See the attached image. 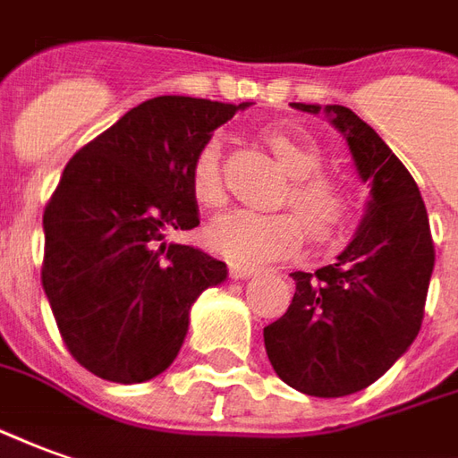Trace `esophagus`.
Listing matches in <instances>:
<instances>
[{"mask_svg": "<svg viewBox=\"0 0 458 458\" xmlns=\"http://www.w3.org/2000/svg\"><path fill=\"white\" fill-rule=\"evenodd\" d=\"M228 273L233 280H245V277H252L255 275V267L245 265V262H228Z\"/></svg>", "mask_w": 458, "mask_h": 458, "instance_id": "obj_1", "label": "esophagus"}]
</instances>
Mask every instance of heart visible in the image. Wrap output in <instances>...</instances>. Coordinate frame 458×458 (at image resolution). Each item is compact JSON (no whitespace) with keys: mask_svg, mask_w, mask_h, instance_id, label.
<instances>
[{"mask_svg":"<svg viewBox=\"0 0 458 458\" xmlns=\"http://www.w3.org/2000/svg\"><path fill=\"white\" fill-rule=\"evenodd\" d=\"M262 140L283 161L293 175L290 188L284 191L283 203L296 210L277 213H255V210H233L208 225V245L233 260L270 262L295 252L305 238L327 242L340 235L350 223L354 210L350 185L337 175L322 174L325 153L318 140L290 126H267ZM191 193L203 208H218L225 203V181H223V151L218 139H208L191 161Z\"/></svg>","mask_w":458,"mask_h":458,"instance_id":"heart-1","label":"heart"}]
</instances>
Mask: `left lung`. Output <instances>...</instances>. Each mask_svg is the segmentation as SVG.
Here are the masks:
<instances>
[{
	"mask_svg": "<svg viewBox=\"0 0 458 458\" xmlns=\"http://www.w3.org/2000/svg\"><path fill=\"white\" fill-rule=\"evenodd\" d=\"M293 106L319 111L312 104ZM325 111L347 136L357 171L372 183V200L337 260L318 273H293V302L262 337L284 385L310 396H344L377 382L419 335L434 240L404 163L354 111Z\"/></svg>",
	"mask_w": 458,
	"mask_h": 458,
	"instance_id": "left-lung-1",
	"label": "left lung"
}]
</instances>
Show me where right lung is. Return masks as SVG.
Returning <instances> with one entry per match:
<instances>
[{"instance_id":"1","label":"right lung","mask_w":458,"mask_h":458,"mask_svg":"<svg viewBox=\"0 0 458 458\" xmlns=\"http://www.w3.org/2000/svg\"><path fill=\"white\" fill-rule=\"evenodd\" d=\"M250 104L158 96L73 153L44 208L41 284L66 350L89 372L139 385L174 362L196 297L225 262L165 235L200 225L191 161Z\"/></svg>"}]
</instances>
